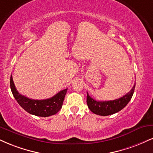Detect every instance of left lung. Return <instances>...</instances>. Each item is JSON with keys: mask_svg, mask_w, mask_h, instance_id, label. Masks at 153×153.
<instances>
[{"mask_svg": "<svg viewBox=\"0 0 153 153\" xmlns=\"http://www.w3.org/2000/svg\"><path fill=\"white\" fill-rule=\"evenodd\" d=\"M135 88V84L134 85L131 91L124 96L116 100L109 101L95 100L92 98L87 93V105L88 108L93 113L102 115V116H107V115L116 113L120 110L123 109L130 102L134 93Z\"/></svg>", "mask_w": 153, "mask_h": 153, "instance_id": "1", "label": "left lung"}]
</instances>
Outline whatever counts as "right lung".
<instances>
[{"label": "right lung", "mask_w": 153, "mask_h": 153, "mask_svg": "<svg viewBox=\"0 0 153 153\" xmlns=\"http://www.w3.org/2000/svg\"><path fill=\"white\" fill-rule=\"evenodd\" d=\"M10 85L13 95L18 103L28 113L40 117H48L58 113L61 109L68 90L60 91L51 98L45 100H33L18 93L14 85L12 75L10 76Z\"/></svg>", "instance_id": "right-lung-1"}]
</instances>
